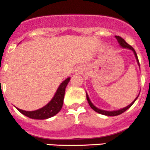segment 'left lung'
I'll return each instance as SVG.
<instances>
[{"mask_svg":"<svg viewBox=\"0 0 150 150\" xmlns=\"http://www.w3.org/2000/svg\"><path fill=\"white\" fill-rule=\"evenodd\" d=\"M116 38L117 39L118 42H119V43H120V45L121 46H122V47H124V48H127V49H129V50H132V51L134 52V55L135 57H136V59H137V63H138V65L140 66V63H139V61H138V58H137V53H136V52H135V50H134V48L132 47V46H130L128 43H127L126 42H125V40L123 38H122L121 37H120V36H116ZM86 98H87V100H88V104H89L90 107H91V109H93L95 111V112H98V113H100V114H103V115H105V116H118V115H120L122 114V112H124L125 111H126L128 109V108H130V107H132V104L134 103V101L136 100H137V97L135 98V100H134L133 102H132V104H130V105L127 106L126 107H125V108H123V109L122 110H116V111H105V110H100L98 109V108H97L96 107H95V106L92 104V103H91V101H90L89 100V98H88V95L86 94Z\"/></svg>","mask_w":150,"mask_h":150,"instance_id":"obj_1","label":"left lung"}]
</instances>
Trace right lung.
<instances>
[{
    "label": "right lung",
    "instance_id": "obj_1",
    "mask_svg": "<svg viewBox=\"0 0 150 150\" xmlns=\"http://www.w3.org/2000/svg\"><path fill=\"white\" fill-rule=\"evenodd\" d=\"M69 81H70V77L66 79L60 85L56 93L54 95L53 98L43 108L34 111L22 110L18 108H17V110L25 116L30 119H34V120H46V119H49L52 116H55L62 109L64 102V97L65 93V88Z\"/></svg>",
    "mask_w": 150,
    "mask_h": 150
}]
</instances>
